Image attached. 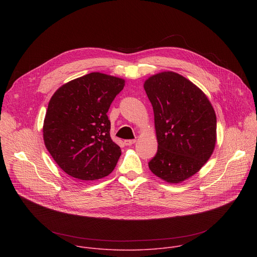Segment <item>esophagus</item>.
I'll return each instance as SVG.
<instances>
[{
    "mask_svg": "<svg viewBox=\"0 0 257 257\" xmlns=\"http://www.w3.org/2000/svg\"><path fill=\"white\" fill-rule=\"evenodd\" d=\"M135 142H136V140H135V139H128V140H125V141H124L125 145H127V146H130V145L134 144Z\"/></svg>",
    "mask_w": 257,
    "mask_h": 257,
    "instance_id": "1",
    "label": "esophagus"
}]
</instances>
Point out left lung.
I'll list each match as a JSON object with an SVG mask.
<instances>
[{
	"mask_svg": "<svg viewBox=\"0 0 257 257\" xmlns=\"http://www.w3.org/2000/svg\"><path fill=\"white\" fill-rule=\"evenodd\" d=\"M143 87L154 108L158 153L151 171L168 183L195 175L211 157L216 116L205 93L173 71L158 73Z\"/></svg>",
	"mask_w": 257,
	"mask_h": 257,
	"instance_id": "left-lung-1",
	"label": "left lung"
}]
</instances>
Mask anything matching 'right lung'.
I'll return each mask as SVG.
<instances>
[{"mask_svg":"<svg viewBox=\"0 0 257 257\" xmlns=\"http://www.w3.org/2000/svg\"><path fill=\"white\" fill-rule=\"evenodd\" d=\"M125 80L99 72L73 79L50 99L43 134L47 150L69 176L83 181L111 174L121 149L109 135L107 111Z\"/></svg>","mask_w":257,"mask_h":257,"instance_id":"add662e5","label":"right lung"}]
</instances>
